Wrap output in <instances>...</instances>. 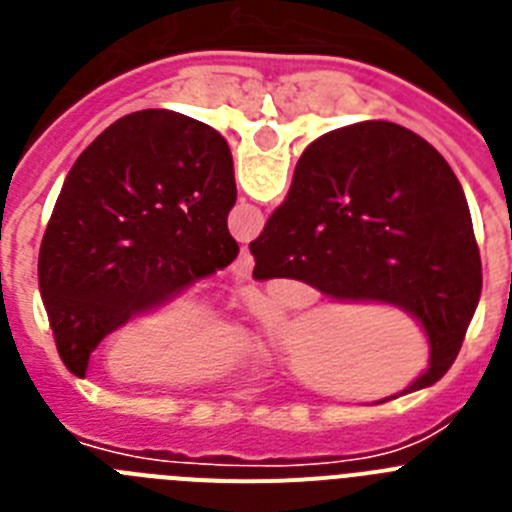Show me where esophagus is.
Returning a JSON list of instances; mask_svg holds the SVG:
<instances>
[{"label":"esophagus","mask_w":512,"mask_h":512,"mask_svg":"<svg viewBox=\"0 0 512 512\" xmlns=\"http://www.w3.org/2000/svg\"><path fill=\"white\" fill-rule=\"evenodd\" d=\"M251 269H253V256H251V251L243 246L241 253H238V259H235V264H233V274L235 277L248 279L251 277Z\"/></svg>","instance_id":"34e87169"}]
</instances>
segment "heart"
I'll use <instances>...</instances> for the list:
<instances>
[{"mask_svg": "<svg viewBox=\"0 0 512 512\" xmlns=\"http://www.w3.org/2000/svg\"><path fill=\"white\" fill-rule=\"evenodd\" d=\"M266 325L277 323L269 305ZM261 359L259 341L243 325L215 320L200 289H176L130 315L104 348V366L117 382L153 387H194L223 379Z\"/></svg>", "mask_w": 512, "mask_h": 512, "instance_id": "1", "label": "heart"}]
</instances>
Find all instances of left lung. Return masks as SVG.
I'll list each match as a JSON object with an SVG mask.
<instances>
[{
    "instance_id": "obj_1",
    "label": "left lung",
    "mask_w": 512,
    "mask_h": 512,
    "mask_svg": "<svg viewBox=\"0 0 512 512\" xmlns=\"http://www.w3.org/2000/svg\"><path fill=\"white\" fill-rule=\"evenodd\" d=\"M233 156L205 122L171 110L120 117L76 158L38 256L58 356L87 377L107 333L238 256L228 233Z\"/></svg>"
}]
</instances>
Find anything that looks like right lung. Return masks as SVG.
Segmentation results:
<instances>
[{"label":"right lung","instance_id":"obj_1","mask_svg":"<svg viewBox=\"0 0 512 512\" xmlns=\"http://www.w3.org/2000/svg\"><path fill=\"white\" fill-rule=\"evenodd\" d=\"M251 253L256 279H297L328 300L408 312L428 341V369L400 395L449 372L482 292L459 179L428 140L384 120L310 143Z\"/></svg>","mask_w":512,"mask_h":512}]
</instances>
